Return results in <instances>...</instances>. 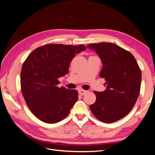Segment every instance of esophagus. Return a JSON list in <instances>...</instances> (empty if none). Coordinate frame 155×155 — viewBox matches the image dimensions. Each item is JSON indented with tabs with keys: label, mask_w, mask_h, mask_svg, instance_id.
<instances>
[{
	"label": "esophagus",
	"mask_w": 155,
	"mask_h": 155,
	"mask_svg": "<svg viewBox=\"0 0 155 155\" xmlns=\"http://www.w3.org/2000/svg\"><path fill=\"white\" fill-rule=\"evenodd\" d=\"M78 92H79V94L80 95L83 96V95H85V94L87 93V91H84V90H83V89H79V90L78 91Z\"/></svg>",
	"instance_id": "obj_1"
}]
</instances>
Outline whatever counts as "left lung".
<instances>
[{"instance_id":"8db88e82","label":"left lung","mask_w":155,"mask_h":155,"mask_svg":"<svg viewBox=\"0 0 155 155\" xmlns=\"http://www.w3.org/2000/svg\"><path fill=\"white\" fill-rule=\"evenodd\" d=\"M87 48L95 51L101 59L100 76L106 81L104 91H94L96 100L90 109L103 122H114L127 115L137 101L141 70L134 56L118 45L100 43L90 44Z\"/></svg>"}]
</instances>
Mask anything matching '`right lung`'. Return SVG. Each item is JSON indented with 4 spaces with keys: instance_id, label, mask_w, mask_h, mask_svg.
I'll return each mask as SVG.
<instances>
[{
    "instance_id": "right-lung-1",
    "label": "right lung",
    "mask_w": 155,
    "mask_h": 155,
    "mask_svg": "<svg viewBox=\"0 0 155 155\" xmlns=\"http://www.w3.org/2000/svg\"><path fill=\"white\" fill-rule=\"evenodd\" d=\"M84 45L50 44L34 50L23 63L21 72L22 95L37 118L55 124L66 118L78 99V91L58 87V78L68 73L75 55Z\"/></svg>"
}]
</instances>
